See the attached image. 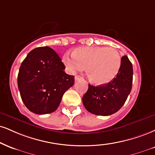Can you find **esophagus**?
<instances>
[{
	"label": "esophagus",
	"instance_id": "obj_1",
	"mask_svg": "<svg viewBox=\"0 0 155 155\" xmlns=\"http://www.w3.org/2000/svg\"><path fill=\"white\" fill-rule=\"evenodd\" d=\"M81 79H83V78L81 77V76H75V80L76 81H78V80H81Z\"/></svg>",
	"mask_w": 155,
	"mask_h": 155
}]
</instances>
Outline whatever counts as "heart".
<instances>
[{"mask_svg": "<svg viewBox=\"0 0 155 155\" xmlns=\"http://www.w3.org/2000/svg\"><path fill=\"white\" fill-rule=\"evenodd\" d=\"M121 56L115 48L84 47L74 53H66L63 63L71 74L82 71L87 67V76L95 84L104 85L115 79L121 66Z\"/></svg>", "mask_w": 155, "mask_h": 155, "instance_id": "1", "label": "heart"}]
</instances>
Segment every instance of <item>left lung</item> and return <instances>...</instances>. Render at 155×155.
Instances as JSON below:
<instances>
[{"label":"left lung","instance_id":"1","mask_svg":"<svg viewBox=\"0 0 155 155\" xmlns=\"http://www.w3.org/2000/svg\"><path fill=\"white\" fill-rule=\"evenodd\" d=\"M121 60L120 71L113 81L97 87L89 84L82 102L89 113L107 116L116 113L124 105L131 91L133 66L126 55Z\"/></svg>","mask_w":155,"mask_h":155}]
</instances>
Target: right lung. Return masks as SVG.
<instances>
[{"label": "right lung", "instance_id": "1", "mask_svg": "<svg viewBox=\"0 0 155 155\" xmlns=\"http://www.w3.org/2000/svg\"><path fill=\"white\" fill-rule=\"evenodd\" d=\"M58 55L48 46L28 53L20 66L17 82L21 100L35 114L55 111L63 94L74 84V76L64 71Z\"/></svg>", "mask_w": 155, "mask_h": 155}]
</instances>
